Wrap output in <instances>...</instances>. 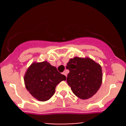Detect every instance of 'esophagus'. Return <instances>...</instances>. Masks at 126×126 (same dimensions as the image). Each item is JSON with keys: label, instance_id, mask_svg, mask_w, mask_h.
<instances>
[{"label": "esophagus", "instance_id": "34e87169", "mask_svg": "<svg viewBox=\"0 0 126 126\" xmlns=\"http://www.w3.org/2000/svg\"><path fill=\"white\" fill-rule=\"evenodd\" d=\"M63 75H64V76H67V72H66V71L63 72Z\"/></svg>", "mask_w": 126, "mask_h": 126}]
</instances>
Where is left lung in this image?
Segmentation results:
<instances>
[{
	"label": "left lung",
	"mask_w": 126,
	"mask_h": 126,
	"mask_svg": "<svg viewBox=\"0 0 126 126\" xmlns=\"http://www.w3.org/2000/svg\"><path fill=\"white\" fill-rule=\"evenodd\" d=\"M67 82L72 92L82 99H89L97 92L102 81L101 66L89 58L75 57L70 59Z\"/></svg>",
	"instance_id": "left-lung-1"
}]
</instances>
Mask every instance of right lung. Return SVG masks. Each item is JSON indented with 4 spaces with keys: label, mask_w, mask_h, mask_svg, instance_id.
Here are the masks:
<instances>
[{
    "label": "right lung",
    "mask_w": 126,
    "mask_h": 126,
    "mask_svg": "<svg viewBox=\"0 0 126 126\" xmlns=\"http://www.w3.org/2000/svg\"><path fill=\"white\" fill-rule=\"evenodd\" d=\"M66 77L47 61L32 63L27 69L24 82L33 97L40 101L48 100L55 93L56 86Z\"/></svg>",
    "instance_id": "right-lung-1"
}]
</instances>
